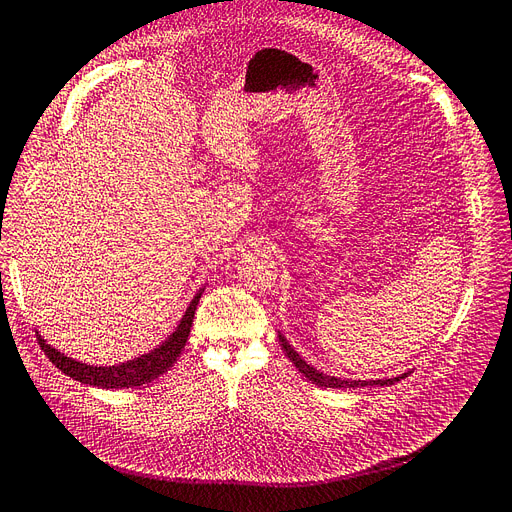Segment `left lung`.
Listing matches in <instances>:
<instances>
[{
	"label": "left lung",
	"mask_w": 512,
	"mask_h": 512,
	"mask_svg": "<svg viewBox=\"0 0 512 512\" xmlns=\"http://www.w3.org/2000/svg\"><path fill=\"white\" fill-rule=\"evenodd\" d=\"M280 344H282V348H284L288 359L294 363V367H297L307 380H312V382L318 384V386H324V389H361V386H389V384H395V382H399V380L408 378V374H410V371H408V374H399V376H395V378H382V380H342V378L322 374V371H318L316 367L307 365V363L301 359V356L297 354V350H294V348L286 342L284 335H280Z\"/></svg>",
	"instance_id": "obj_1"
}]
</instances>
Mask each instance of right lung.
Wrapping results in <instances>:
<instances>
[{
    "mask_svg": "<svg viewBox=\"0 0 512 512\" xmlns=\"http://www.w3.org/2000/svg\"><path fill=\"white\" fill-rule=\"evenodd\" d=\"M203 292H205V288H200L196 292V297L192 299L190 307L185 309V314H183L181 322L177 324V329L166 339V342H162L158 348H153L147 354L136 356V359H132L128 363L111 365V367L87 365V363L70 359V356H66V354H61L51 344H46L40 335H38V344L57 369H61L66 376L79 380L83 384L100 386V389H132V386H143L151 380L160 378L162 374H166V371L173 367L175 361L179 359L185 342H188V335H190L194 314H196V305H198L200 294Z\"/></svg>",
    "mask_w": 512,
    "mask_h": 512,
    "instance_id": "right-lung-1",
    "label": "right lung"
}]
</instances>
